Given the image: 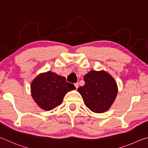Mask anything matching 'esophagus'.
I'll use <instances>...</instances> for the list:
<instances>
[{
  "label": "esophagus",
  "mask_w": 148,
  "mask_h": 148,
  "mask_svg": "<svg viewBox=\"0 0 148 148\" xmlns=\"http://www.w3.org/2000/svg\"><path fill=\"white\" fill-rule=\"evenodd\" d=\"M74 84H75V86L76 89H77V88H79V83H75Z\"/></svg>",
  "instance_id": "obj_1"
}]
</instances>
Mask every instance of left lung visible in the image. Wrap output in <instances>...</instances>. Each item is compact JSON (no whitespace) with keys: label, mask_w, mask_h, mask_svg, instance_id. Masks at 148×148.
<instances>
[{"label":"left lung","mask_w":148,"mask_h":148,"mask_svg":"<svg viewBox=\"0 0 148 148\" xmlns=\"http://www.w3.org/2000/svg\"><path fill=\"white\" fill-rule=\"evenodd\" d=\"M85 84L77 91L81 94L85 106L94 113L108 110L117 95V83L105 71H89L84 77Z\"/></svg>","instance_id":"obj_1"}]
</instances>
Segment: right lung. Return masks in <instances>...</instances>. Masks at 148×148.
Segmentation results:
<instances>
[{
	"label": "right lung",
	"instance_id": "add662e5",
	"mask_svg": "<svg viewBox=\"0 0 148 148\" xmlns=\"http://www.w3.org/2000/svg\"><path fill=\"white\" fill-rule=\"evenodd\" d=\"M75 89L74 84L67 83L65 77L50 71L38 75L31 84L33 99L45 111L60 106L67 92Z\"/></svg>",
	"mask_w": 148,
	"mask_h": 148
}]
</instances>
